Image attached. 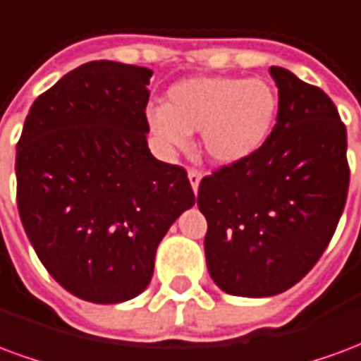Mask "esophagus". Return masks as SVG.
<instances>
[{
  "label": "esophagus",
  "mask_w": 361,
  "mask_h": 361,
  "mask_svg": "<svg viewBox=\"0 0 361 361\" xmlns=\"http://www.w3.org/2000/svg\"><path fill=\"white\" fill-rule=\"evenodd\" d=\"M188 178H189V183H191V188H193V191L197 193V189H199V183H201V178H203V173L199 172V170H195V168H189Z\"/></svg>",
  "instance_id": "34e87169"
}]
</instances>
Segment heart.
Segmentation results:
<instances>
[{
  "instance_id": "b5f03b06",
  "label": "heart",
  "mask_w": 361,
  "mask_h": 361,
  "mask_svg": "<svg viewBox=\"0 0 361 361\" xmlns=\"http://www.w3.org/2000/svg\"><path fill=\"white\" fill-rule=\"evenodd\" d=\"M279 96L263 79L191 77L176 82L164 106L147 111L152 135L168 149H185L201 131L204 154L214 164L251 157L271 135Z\"/></svg>"
}]
</instances>
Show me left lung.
<instances>
[{"label":"left lung","instance_id":"8db88e82","mask_svg":"<svg viewBox=\"0 0 361 361\" xmlns=\"http://www.w3.org/2000/svg\"><path fill=\"white\" fill-rule=\"evenodd\" d=\"M276 126L251 157L204 176L197 204L204 255L226 294L267 298L307 274L333 238L348 195L346 127L333 100L282 67Z\"/></svg>","mask_w":361,"mask_h":361}]
</instances>
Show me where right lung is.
<instances>
[{"instance_id":"1","label":"right lung","mask_w":361,"mask_h":361,"mask_svg":"<svg viewBox=\"0 0 361 361\" xmlns=\"http://www.w3.org/2000/svg\"><path fill=\"white\" fill-rule=\"evenodd\" d=\"M152 71L89 61L40 94L17 142L20 222L46 271L85 302L149 286L160 240L195 203L188 172L150 154Z\"/></svg>"}]
</instances>
